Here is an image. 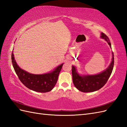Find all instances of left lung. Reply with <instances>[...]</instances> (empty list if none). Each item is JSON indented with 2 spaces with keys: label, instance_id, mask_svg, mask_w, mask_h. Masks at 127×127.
<instances>
[{
  "label": "left lung",
  "instance_id": "8db88e82",
  "mask_svg": "<svg viewBox=\"0 0 127 127\" xmlns=\"http://www.w3.org/2000/svg\"><path fill=\"white\" fill-rule=\"evenodd\" d=\"M101 37L104 39L111 47L109 38L104 33H101ZM114 64V53L109 66L105 70L96 75H79L75 66H72V75L73 84L77 89L83 93L93 92L101 89L107 83L113 71Z\"/></svg>",
  "mask_w": 127,
  "mask_h": 127
}]
</instances>
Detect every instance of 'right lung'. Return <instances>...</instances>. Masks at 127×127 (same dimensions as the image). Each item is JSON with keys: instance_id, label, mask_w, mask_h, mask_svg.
Instances as JSON below:
<instances>
[{"instance_id": "obj_1", "label": "right lung", "mask_w": 127, "mask_h": 127, "mask_svg": "<svg viewBox=\"0 0 127 127\" xmlns=\"http://www.w3.org/2000/svg\"><path fill=\"white\" fill-rule=\"evenodd\" d=\"M11 59L14 71L22 83L29 89L39 93L49 92L54 88L63 65V63L60 65L51 72L35 75L25 71L18 65L13 52L11 55Z\"/></svg>"}]
</instances>
